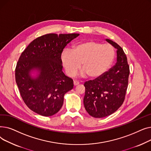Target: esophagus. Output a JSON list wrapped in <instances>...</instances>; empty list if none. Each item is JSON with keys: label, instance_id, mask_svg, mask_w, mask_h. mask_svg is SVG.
<instances>
[{"label": "esophagus", "instance_id": "1", "mask_svg": "<svg viewBox=\"0 0 151 151\" xmlns=\"http://www.w3.org/2000/svg\"><path fill=\"white\" fill-rule=\"evenodd\" d=\"M79 84H80V83H79V81H73V84H74L75 86L78 85Z\"/></svg>", "mask_w": 151, "mask_h": 151}]
</instances>
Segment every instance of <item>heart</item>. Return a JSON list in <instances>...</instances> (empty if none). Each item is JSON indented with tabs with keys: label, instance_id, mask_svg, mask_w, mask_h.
<instances>
[{
	"label": "heart",
	"instance_id": "heart-1",
	"mask_svg": "<svg viewBox=\"0 0 151 151\" xmlns=\"http://www.w3.org/2000/svg\"><path fill=\"white\" fill-rule=\"evenodd\" d=\"M115 51L113 46L95 41H88L65 50L61 54V61L67 74L73 76L81 65L83 75L96 78L104 75L113 62Z\"/></svg>",
	"mask_w": 151,
	"mask_h": 151
}]
</instances>
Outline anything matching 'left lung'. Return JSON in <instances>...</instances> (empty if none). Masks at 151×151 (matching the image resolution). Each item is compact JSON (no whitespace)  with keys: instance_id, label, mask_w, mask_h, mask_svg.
Segmentation results:
<instances>
[{"instance_id":"left-lung-1","label":"left lung","mask_w":151,"mask_h":151,"mask_svg":"<svg viewBox=\"0 0 151 151\" xmlns=\"http://www.w3.org/2000/svg\"><path fill=\"white\" fill-rule=\"evenodd\" d=\"M106 40L117 50L116 64L104 75L84 84L85 109L89 114L96 118L109 116L121 106L130 74L127 58L122 47L111 40Z\"/></svg>"}]
</instances>
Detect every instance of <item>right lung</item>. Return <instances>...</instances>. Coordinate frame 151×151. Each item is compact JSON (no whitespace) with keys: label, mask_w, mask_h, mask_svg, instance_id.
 <instances>
[{"label":"right lung","mask_w":151,"mask_h":151,"mask_svg":"<svg viewBox=\"0 0 151 151\" xmlns=\"http://www.w3.org/2000/svg\"><path fill=\"white\" fill-rule=\"evenodd\" d=\"M79 34H48L34 40L21 53L15 68V79L27 106L43 116L57 113L65 93L73 88L72 79L62 71L63 50ZM40 70L36 78L32 69Z\"/></svg>","instance_id":"obj_1"}]
</instances>
